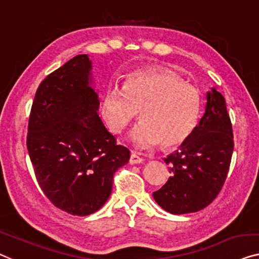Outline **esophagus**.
I'll return each mask as SVG.
<instances>
[{
	"mask_svg": "<svg viewBox=\"0 0 259 259\" xmlns=\"http://www.w3.org/2000/svg\"><path fill=\"white\" fill-rule=\"evenodd\" d=\"M143 161H144V159H143L142 157L138 156L137 153H135V152L131 153L130 164H141V163H143Z\"/></svg>",
	"mask_w": 259,
	"mask_h": 259,
	"instance_id": "esophagus-1",
	"label": "esophagus"
}]
</instances>
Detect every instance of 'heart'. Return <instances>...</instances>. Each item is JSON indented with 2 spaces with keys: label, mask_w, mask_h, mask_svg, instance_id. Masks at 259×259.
<instances>
[{
  "label": "heart",
  "mask_w": 259,
  "mask_h": 259,
  "mask_svg": "<svg viewBox=\"0 0 259 259\" xmlns=\"http://www.w3.org/2000/svg\"><path fill=\"white\" fill-rule=\"evenodd\" d=\"M201 109L198 88L157 69L131 73L123 88L111 87L106 92L102 102L103 117L115 134H121L140 113L142 123L129 135L137 149L181 145L194 133Z\"/></svg>",
  "instance_id": "1"
}]
</instances>
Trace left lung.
<instances>
[{
	"label": "left lung",
	"instance_id": "8db88e82",
	"mask_svg": "<svg viewBox=\"0 0 259 259\" xmlns=\"http://www.w3.org/2000/svg\"><path fill=\"white\" fill-rule=\"evenodd\" d=\"M233 150V126L226 100L211 88L194 133L164 159L169 165L171 177L160 190L153 192L156 202L176 215L203 209L222 190Z\"/></svg>",
	"mask_w": 259,
	"mask_h": 259
}]
</instances>
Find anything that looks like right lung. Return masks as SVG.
<instances>
[{
  "instance_id": "add662e5",
  "label": "right lung",
  "mask_w": 259,
  "mask_h": 259,
  "mask_svg": "<svg viewBox=\"0 0 259 259\" xmlns=\"http://www.w3.org/2000/svg\"><path fill=\"white\" fill-rule=\"evenodd\" d=\"M91 71L90 58L79 55L41 81L26 137L41 191L57 208L76 216L106 203L115 172L130 158L99 116Z\"/></svg>"
}]
</instances>
